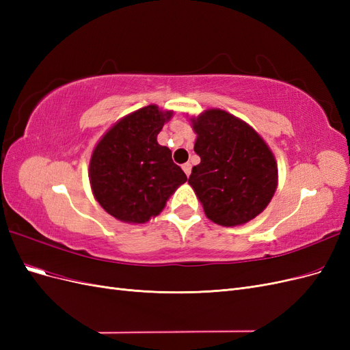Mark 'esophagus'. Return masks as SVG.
<instances>
[{"instance_id": "obj_1", "label": "esophagus", "mask_w": 350, "mask_h": 350, "mask_svg": "<svg viewBox=\"0 0 350 350\" xmlns=\"http://www.w3.org/2000/svg\"><path fill=\"white\" fill-rule=\"evenodd\" d=\"M183 171L185 172L187 176H189V174H191V163H188V162L184 163V165H183Z\"/></svg>"}]
</instances>
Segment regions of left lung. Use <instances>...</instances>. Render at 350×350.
I'll return each instance as SVG.
<instances>
[{
  "mask_svg": "<svg viewBox=\"0 0 350 350\" xmlns=\"http://www.w3.org/2000/svg\"><path fill=\"white\" fill-rule=\"evenodd\" d=\"M201 162L188 184L207 219L241 226L256 219L276 193L278 162L269 144L250 124L224 109L210 108L189 118Z\"/></svg>",
  "mask_w": 350,
  "mask_h": 350,
  "instance_id": "8db88e82",
  "label": "left lung"
}]
</instances>
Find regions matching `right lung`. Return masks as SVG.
<instances>
[{
  "mask_svg": "<svg viewBox=\"0 0 350 350\" xmlns=\"http://www.w3.org/2000/svg\"><path fill=\"white\" fill-rule=\"evenodd\" d=\"M174 111L147 105L122 116L94 146L89 163L92 193L100 207L124 224H146L165 208L187 181L157 134Z\"/></svg>",
  "mask_w": 350,
  "mask_h": 350,
  "instance_id": "obj_1",
  "label": "right lung"
}]
</instances>
